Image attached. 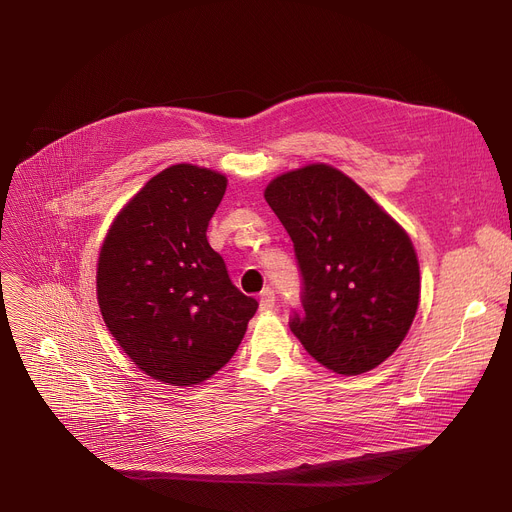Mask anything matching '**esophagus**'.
<instances>
[{
    "mask_svg": "<svg viewBox=\"0 0 512 512\" xmlns=\"http://www.w3.org/2000/svg\"><path fill=\"white\" fill-rule=\"evenodd\" d=\"M276 305V294L272 288H263V292L259 294V309L261 311H270Z\"/></svg>",
    "mask_w": 512,
    "mask_h": 512,
    "instance_id": "obj_1",
    "label": "esophagus"
}]
</instances>
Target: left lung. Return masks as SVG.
<instances>
[{
    "label": "left lung",
    "mask_w": 512,
    "mask_h": 512,
    "mask_svg": "<svg viewBox=\"0 0 512 512\" xmlns=\"http://www.w3.org/2000/svg\"><path fill=\"white\" fill-rule=\"evenodd\" d=\"M265 201L292 240L303 278V313H292V334L342 375L384 363L419 305V261L407 232L326 164L274 178Z\"/></svg>",
    "instance_id": "1"
}]
</instances>
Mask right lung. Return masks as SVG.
I'll return each instance as SVG.
<instances>
[{
  "mask_svg": "<svg viewBox=\"0 0 512 512\" xmlns=\"http://www.w3.org/2000/svg\"><path fill=\"white\" fill-rule=\"evenodd\" d=\"M226 184L207 168L170 166L124 205L103 240L97 301L105 326L134 365L164 384L211 378L259 307L207 242Z\"/></svg>",
  "mask_w": 512,
  "mask_h": 512,
  "instance_id": "add662e5",
  "label": "right lung"
}]
</instances>
